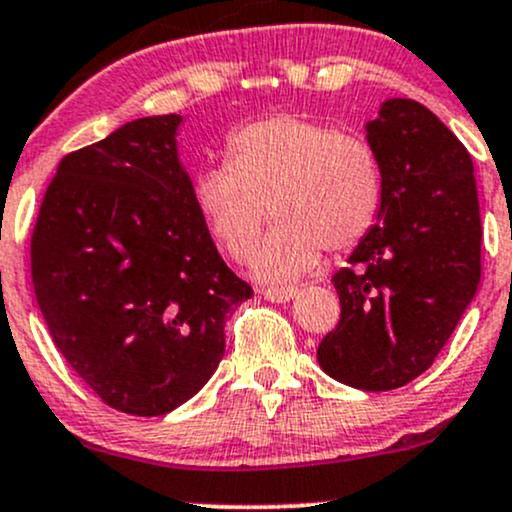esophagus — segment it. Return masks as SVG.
<instances>
[{"mask_svg": "<svg viewBox=\"0 0 512 512\" xmlns=\"http://www.w3.org/2000/svg\"><path fill=\"white\" fill-rule=\"evenodd\" d=\"M260 294L272 303H286L296 296V286H267V289H260Z\"/></svg>", "mask_w": 512, "mask_h": 512, "instance_id": "1", "label": "esophagus"}]
</instances>
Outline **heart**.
<instances>
[{
    "label": "heart",
    "mask_w": 512,
    "mask_h": 512,
    "mask_svg": "<svg viewBox=\"0 0 512 512\" xmlns=\"http://www.w3.org/2000/svg\"><path fill=\"white\" fill-rule=\"evenodd\" d=\"M201 221L233 260L255 250L262 279H291L352 250L372 233L384 204V167L369 140L301 116H272L230 133L226 162L192 184Z\"/></svg>",
    "instance_id": "obj_1"
}]
</instances>
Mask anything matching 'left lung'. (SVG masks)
<instances>
[{
    "mask_svg": "<svg viewBox=\"0 0 512 512\" xmlns=\"http://www.w3.org/2000/svg\"><path fill=\"white\" fill-rule=\"evenodd\" d=\"M384 167L372 233L333 277L340 323L318 345L335 381L406 386L435 362L481 279L474 165L462 140L413 99H389L367 123Z\"/></svg>",
    "mask_w": 512,
    "mask_h": 512,
    "instance_id": "1",
    "label": "left lung"
}]
</instances>
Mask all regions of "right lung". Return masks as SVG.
I'll return each mask as SVG.
<instances>
[{"label": "right lung", "mask_w": 512, "mask_h": 512, "mask_svg": "<svg viewBox=\"0 0 512 512\" xmlns=\"http://www.w3.org/2000/svg\"><path fill=\"white\" fill-rule=\"evenodd\" d=\"M182 116H150L60 160L31 233L46 325L109 408L165 415L226 352V320L252 286L196 211L177 157Z\"/></svg>", "instance_id": "obj_1"}]
</instances>
